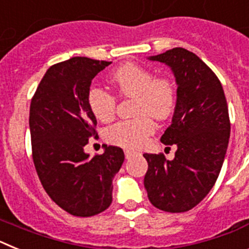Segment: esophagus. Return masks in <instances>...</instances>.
I'll return each instance as SVG.
<instances>
[{"label":"esophagus","instance_id":"34e87169","mask_svg":"<svg viewBox=\"0 0 249 249\" xmlns=\"http://www.w3.org/2000/svg\"><path fill=\"white\" fill-rule=\"evenodd\" d=\"M124 156H126V158L128 160V158H131L135 156V152L129 151V149H126V151H124Z\"/></svg>","mask_w":249,"mask_h":249}]
</instances>
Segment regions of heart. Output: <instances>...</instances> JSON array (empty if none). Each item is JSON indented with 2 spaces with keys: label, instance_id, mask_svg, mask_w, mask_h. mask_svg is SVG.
Segmentation results:
<instances>
[{
  "label": "heart",
  "instance_id": "1",
  "mask_svg": "<svg viewBox=\"0 0 249 249\" xmlns=\"http://www.w3.org/2000/svg\"><path fill=\"white\" fill-rule=\"evenodd\" d=\"M113 83L121 97H133L136 118L120 121L108 127L105 138L108 143L123 148H140L155 131V121L172 113L176 105L175 83L168 77L155 76L149 68L136 63H126L112 73ZM92 114L101 122H109L116 113L117 100L100 87H92L87 94Z\"/></svg>",
  "mask_w": 249,
  "mask_h": 249
}]
</instances>
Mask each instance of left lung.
Returning a JSON list of instances; mask_svg holds the SVG:
<instances>
[{
	"label": "left lung",
	"instance_id": "obj_1",
	"mask_svg": "<svg viewBox=\"0 0 249 249\" xmlns=\"http://www.w3.org/2000/svg\"><path fill=\"white\" fill-rule=\"evenodd\" d=\"M148 59L166 63L176 77L175 113L160 142L177 151L172 160L144 153V188L158 210L187 212L208 195L221 172L231 133L227 101L218 77L193 52L176 47Z\"/></svg>",
	"mask_w": 249,
	"mask_h": 249
}]
</instances>
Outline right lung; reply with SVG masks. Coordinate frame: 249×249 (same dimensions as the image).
I'll use <instances>...</instances> for the list:
<instances>
[{"mask_svg":"<svg viewBox=\"0 0 249 249\" xmlns=\"http://www.w3.org/2000/svg\"><path fill=\"white\" fill-rule=\"evenodd\" d=\"M111 62L87 57L51 66L30 107L32 158L51 199L77 217H91L112 203V179L124 160L122 148L106 146L89 157L83 148L96 137L97 120L87 102L92 80Z\"/></svg>","mask_w":249,"mask_h":249,"instance_id":"1","label":"right lung"}]
</instances>
